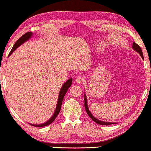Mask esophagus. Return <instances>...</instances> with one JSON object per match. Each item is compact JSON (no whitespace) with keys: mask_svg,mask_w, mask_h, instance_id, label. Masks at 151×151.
Masks as SVG:
<instances>
[{"mask_svg":"<svg viewBox=\"0 0 151 151\" xmlns=\"http://www.w3.org/2000/svg\"><path fill=\"white\" fill-rule=\"evenodd\" d=\"M84 81H85V78L82 76H77V77H76V79H75L76 83H81Z\"/></svg>","mask_w":151,"mask_h":151,"instance_id":"34e87169","label":"esophagus"}]
</instances>
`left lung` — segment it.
<instances>
[{"instance_id": "left-lung-1", "label": "left lung", "mask_w": 151, "mask_h": 151, "mask_svg": "<svg viewBox=\"0 0 151 151\" xmlns=\"http://www.w3.org/2000/svg\"><path fill=\"white\" fill-rule=\"evenodd\" d=\"M132 47H133V49L134 50H136L137 52L140 53V55H141V57L142 59H144V57H143V54H142V49L140 48V47L138 45V44H136V42H133V45H132ZM85 111H86L87 114H88L90 118H91L92 120L93 121H95L96 123H98V124H100V125H111V124H114V123H110V122H104V121H100L97 119L96 118L94 117V116L92 115L91 112H90L89 110L88 109V106H87V98H86V96L85 95Z\"/></svg>"}]
</instances>
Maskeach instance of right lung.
<instances>
[{
    "label": "right lung",
    "mask_w": 151,
    "mask_h": 151,
    "mask_svg": "<svg viewBox=\"0 0 151 151\" xmlns=\"http://www.w3.org/2000/svg\"><path fill=\"white\" fill-rule=\"evenodd\" d=\"M32 35V33L31 32H26V34H24V35H22L21 37L19 38V39H18L16 42H15L14 45H13L12 49H11L9 54V55H11V53H12L13 51H14L15 49H16L18 47L21 45L22 43H24V42L26 41V40H28L31 37V36ZM72 82H73V79L72 78H70L68 79L67 81L64 83V85H63V86L62 87L61 90H60V94H59V98H58V104H57V107H56V109H55V111L54 112V114H53L52 117H51L50 119L48 121H47L46 123H42V124H40V125H32L31 124L32 126H35V127H45V126H47L49 124H51V123H53L54 120H55V118L57 117V116L58 115V114L60 113V109H61V106H62V101H63V99L64 98V96L66 95V92H67V90L68 89V88L70 87L72 85Z\"/></svg>",
    "instance_id": "1"
}]
</instances>
